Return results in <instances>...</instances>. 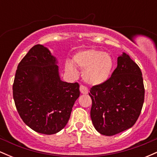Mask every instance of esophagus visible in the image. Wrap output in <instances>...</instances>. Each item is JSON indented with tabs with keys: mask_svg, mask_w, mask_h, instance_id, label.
<instances>
[{
	"mask_svg": "<svg viewBox=\"0 0 157 157\" xmlns=\"http://www.w3.org/2000/svg\"><path fill=\"white\" fill-rule=\"evenodd\" d=\"M80 91L81 94H86L89 93V91H88L87 88L85 87L84 86H82V85L80 86Z\"/></svg>",
	"mask_w": 157,
	"mask_h": 157,
	"instance_id": "34e87169",
	"label": "esophagus"
}]
</instances>
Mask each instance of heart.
<instances>
[{
  "label": "heart",
  "mask_w": 157,
  "mask_h": 157,
  "mask_svg": "<svg viewBox=\"0 0 157 157\" xmlns=\"http://www.w3.org/2000/svg\"><path fill=\"white\" fill-rule=\"evenodd\" d=\"M72 61L77 67L82 70V79L91 86H98L109 80L113 66L111 55L94 48L77 52L73 57ZM66 68L71 73L75 71L70 62L66 63Z\"/></svg>",
  "instance_id": "1"
}]
</instances>
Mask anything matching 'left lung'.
I'll return each mask as SVG.
<instances>
[{
  "instance_id": "left-lung-1",
  "label": "left lung",
  "mask_w": 157,
  "mask_h": 157,
  "mask_svg": "<svg viewBox=\"0 0 157 157\" xmlns=\"http://www.w3.org/2000/svg\"><path fill=\"white\" fill-rule=\"evenodd\" d=\"M91 121L105 136H113L130 128L141 113L145 97L142 71L125 53L117 58V67L104 83L94 86Z\"/></svg>"
}]
</instances>
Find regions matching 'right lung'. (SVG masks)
<instances>
[{
    "mask_svg": "<svg viewBox=\"0 0 157 157\" xmlns=\"http://www.w3.org/2000/svg\"><path fill=\"white\" fill-rule=\"evenodd\" d=\"M57 64L49 50L37 44L16 70L12 86L16 109L25 124L40 134L62 130L80 96L79 84L61 80Z\"/></svg>",
    "mask_w": 157,
    "mask_h": 157,
    "instance_id": "right-lung-1",
    "label": "right lung"
}]
</instances>
